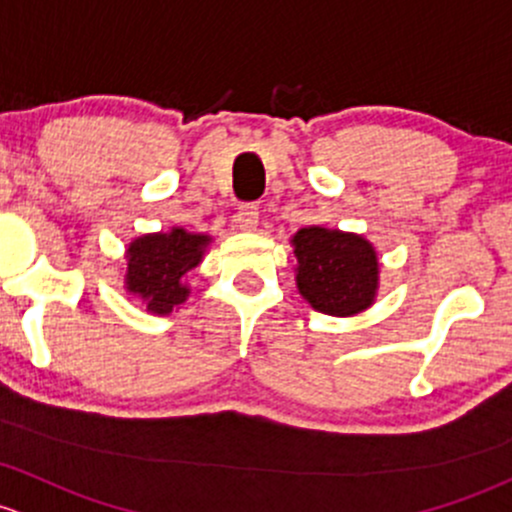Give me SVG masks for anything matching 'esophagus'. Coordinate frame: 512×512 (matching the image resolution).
Returning <instances> with one entry per match:
<instances>
[{
  "mask_svg": "<svg viewBox=\"0 0 512 512\" xmlns=\"http://www.w3.org/2000/svg\"><path fill=\"white\" fill-rule=\"evenodd\" d=\"M236 226H239L241 231H256L258 226V209L256 207H241L239 212H236Z\"/></svg>",
  "mask_w": 512,
  "mask_h": 512,
  "instance_id": "1",
  "label": "esophagus"
}]
</instances>
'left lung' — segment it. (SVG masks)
<instances>
[{
    "instance_id": "1",
    "label": "left lung",
    "mask_w": 512,
    "mask_h": 512,
    "mask_svg": "<svg viewBox=\"0 0 512 512\" xmlns=\"http://www.w3.org/2000/svg\"><path fill=\"white\" fill-rule=\"evenodd\" d=\"M295 286L318 313L352 318L372 308L379 293V256L355 231L303 226L291 236Z\"/></svg>"
}]
</instances>
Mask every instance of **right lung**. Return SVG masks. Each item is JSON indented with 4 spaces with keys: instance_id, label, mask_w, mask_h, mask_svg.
Returning a JSON list of instances; mask_svg holds the SVG:
<instances>
[{
    "instance_id": "obj_1",
    "label": "right lung",
    "mask_w": 512,
    "mask_h": 512,
    "mask_svg": "<svg viewBox=\"0 0 512 512\" xmlns=\"http://www.w3.org/2000/svg\"><path fill=\"white\" fill-rule=\"evenodd\" d=\"M209 234L184 226L140 234L125 246L123 288L152 315H170L189 298V276L212 246Z\"/></svg>"
}]
</instances>
